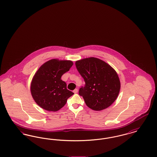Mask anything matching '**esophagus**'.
Returning <instances> with one entry per match:
<instances>
[{
	"label": "esophagus",
	"mask_w": 157,
	"mask_h": 157,
	"mask_svg": "<svg viewBox=\"0 0 157 157\" xmlns=\"http://www.w3.org/2000/svg\"><path fill=\"white\" fill-rule=\"evenodd\" d=\"M73 92H74V94H76V93L78 92V89H76H76H75V90H73Z\"/></svg>",
	"instance_id": "34e87169"
}]
</instances>
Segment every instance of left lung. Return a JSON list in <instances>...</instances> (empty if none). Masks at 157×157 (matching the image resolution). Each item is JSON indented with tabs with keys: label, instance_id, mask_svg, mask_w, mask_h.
Masks as SVG:
<instances>
[{
	"label": "left lung",
	"instance_id": "8db88e82",
	"mask_svg": "<svg viewBox=\"0 0 157 157\" xmlns=\"http://www.w3.org/2000/svg\"><path fill=\"white\" fill-rule=\"evenodd\" d=\"M75 65L85 82L79 90L86 105L101 111L113 103L120 92L121 83L116 71L102 60L91 57L77 60Z\"/></svg>",
	"mask_w": 157,
	"mask_h": 157
}]
</instances>
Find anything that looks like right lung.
Returning <instances> with one entry per match:
<instances>
[{
    "label": "right lung",
    "mask_w": 157,
    "mask_h": 157,
    "mask_svg": "<svg viewBox=\"0 0 157 157\" xmlns=\"http://www.w3.org/2000/svg\"><path fill=\"white\" fill-rule=\"evenodd\" d=\"M73 65L71 60H50L39 68L30 85L32 96L39 106L48 111H57L74 94L67 90L61 76Z\"/></svg>",
    "instance_id": "obj_1"
}]
</instances>
